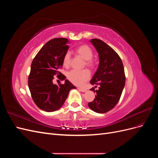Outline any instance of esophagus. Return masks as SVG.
I'll return each mask as SVG.
<instances>
[{
	"mask_svg": "<svg viewBox=\"0 0 158 158\" xmlns=\"http://www.w3.org/2000/svg\"><path fill=\"white\" fill-rule=\"evenodd\" d=\"M78 89L80 92H86V89L85 88H78Z\"/></svg>",
	"mask_w": 158,
	"mask_h": 158,
	"instance_id": "34e87169",
	"label": "esophagus"
}]
</instances>
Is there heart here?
Returning <instances> with one entry per match:
<instances>
[{"instance_id":"b5f03b06","label":"heart","mask_w":158,"mask_h":158,"mask_svg":"<svg viewBox=\"0 0 158 158\" xmlns=\"http://www.w3.org/2000/svg\"><path fill=\"white\" fill-rule=\"evenodd\" d=\"M76 53L81 58H82L84 60V66H86L89 69H93L95 66V63L94 60L92 59L93 56V51L90 47L86 45H82L75 50ZM63 65L65 67H69L71 63V56L69 52H66L63 56ZM90 73L89 70L85 69L81 71L77 70H70L66 74V77L70 82L73 84L81 85H82L85 81L88 80L89 78Z\"/></svg>"}]
</instances>
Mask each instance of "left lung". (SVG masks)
<instances>
[{"mask_svg":"<svg viewBox=\"0 0 158 158\" xmlns=\"http://www.w3.org/2000/svg\"><path fill=\"white\" fill-rule=\"evenodd\" d=\"M89 41L98 52L99 59L90 84L99 85V88L98 90L91 89L96 95L88 106L95 112L105 113L114 108L120 99L125 84V70L120 56L111 47L98 39Z\"/></svg>","mask_w":158,"mask_h":158,"instance_id":"1","label":"left lung"}]
</instances>
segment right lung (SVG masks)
Wrapping results in <instances>:
<instances>
[{
	"label": "right lung",
	"mask_w": 158,
	"mask_h": 158,
	"mask_svg": "<svg viewBox=\"0 0 158 158\" xmlns=\"http://www.w3.org/2000/svg\"><path fill=\"white\" fill-rule=\"evenodd\" d=\"M66 38H55L43 46L33 59L28 77L29 87L33 102L46 112L60 109L68 97L70 90L76 87L59 72L63 66V56L69 48ZM64 79L59 86L52 83L54 77Z\"/></svg>",
	"instance_id": "obj_1"
}]
</instances>
